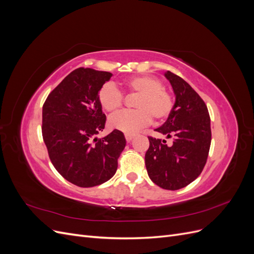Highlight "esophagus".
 <instances>
[{"label":"esophagus","instance_id":"34e87169","mask_svg":"<svg viewBox=\"0 0 254 254\" xmlns=\"http://www.w3.org/2000/svg\"><path fill=\"white\" fill-rule=\"evenodd\" d=\"M125 137H126V141L127 142H130V141H131L132 139H133V137H134V134H125Z\"/></svg>","mask_w":254,"mask_h":254}]
</instances>
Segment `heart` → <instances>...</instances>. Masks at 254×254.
Listing matches in <instances>:
<instances>
[{
  "label": "heart",
  "instance_id": "obj_1",
  "mask_svg": "<svg viewBox=\"0 0 254 254\" xmlns=\"http://www.w3.org/2000/svg\"><path fill=\"white\" fill-rule=\"evenodd\" d=\"M131 93H139L134 101V110H123L109 118V126L115 130L133 134L147 126L151 117L156 121L165 120L173 109V99L163 89V84L152 76H135L124 82ZM98 102L107 112L117 111L123 104L122 92L112 82H107L98 91Z\"/></svg>",
  "mask_w": 254,
  "mask_h": 254
}]
</instances>
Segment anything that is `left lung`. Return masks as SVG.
<instances>
[{
  "label": "left lung",
  "mask_w": 254,
  "mask_h": 254,
  "mask_svg": "<svg viewBox=\"0 0 254 254\" xmlns=\"http://www.w3.org/2000/svg\"><path fill=\"white\" fill-rule=\"evenodd\" d=\"M164 76L173 88L175 104L166 122L155 130L174 142L168 146L165 140L148 136L145 164L153 183L175 190L201 174L211 145V120L202 98L186 80L170 71Z\"/></svg>",
  "instance_id": "obj_1"
}]
</instances>
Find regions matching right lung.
<instances>
[{"label": "right lung", "mask_w": 254, "mask_h": 254, "mask_svg": "<svg viewBox=\"0 0 254 254\" xmlns=\"http://www.w3.org/2000/svg\"><path fill=\"white\" fill-rule=\"evenodd\" d=\"M111 77L110 72L76 68L51 92L42 108V135L52 163L64 179L80 188L111 179L126 146L120 130L94 137L106 124L98 91Z\"/></svg>", "instance_id": "right-lung-1"}]
</instances>
